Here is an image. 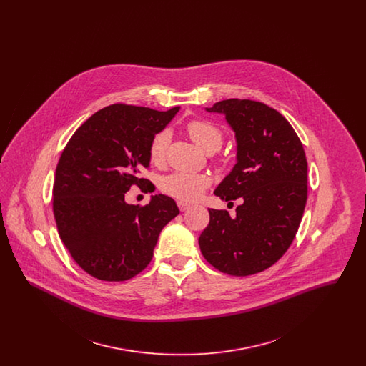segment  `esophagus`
Listing matches in <instances>:
<instances>
[{"instance_id": "1", "label": "esophagus", "mask_w": 366, "mask_h": 366, "mask_svg": "<svg viewBox=\"0 0 366 366\" xmlns=\"http://www.w3.org/2000/svg\"><path fill=\"white\" fill-rule=\"evenodd\" d=\"M177 204H178L179 211H187V209H191V204H188V203H185V202H178Z\"/></svg>"}]
</instances>
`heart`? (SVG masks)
Returning a JSON list of instances; mask_svg holds the SVG:
<instances>
[{"mask_svg": "<svg viewBox=\"0 0 366 366\" xmlns=\"http://www.w3.org/2000/svg\"><path fill=\"white\" fill-rule=\"evenodd\" d=\"M187 132L192 141L204 152L214 154L222 147L224 133L222 130L209 121H192L187 126ZM170 139V132L163 129L157 132L149 142V157L154 163H162L166 157L167 145ZM209 175L188 172H173L170 174L163 175L159 179V189L178 199L181 202H193L199 199L203 192L209 188Z\"/></svg>", "mask_w": 366, "mask_h": 366, "instance_id": "1", "label": "heart"}]
</instances>
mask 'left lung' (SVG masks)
<instances>
[{"label":"left lung","mask_w":366,"mask_h":366,"mask_svg":"<svg viewBox=\"0 0 366 366\" xmlns=\"http://www.w3.org/2000/svg\"><path fill=\"white\" fill-rule=\"evenodd\" d=\"M206 111L225 115L237 144V162L214 193L243 203L234 218L209 209L200 251L222 273L251 276L279 261L295 237L307 200L305 149L290 122L269 105L229 99Z\"/></svg>","instance_id":"left-lung-1"}]
</instances>
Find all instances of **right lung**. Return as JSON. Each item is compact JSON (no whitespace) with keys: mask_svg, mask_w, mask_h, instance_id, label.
<instances>
[{"mask_svg":"<svg viewBox=\"0 0 366 366\" xmlns=\"http://www.w3.org/2000/svg\"><path fill=\"white\" fill-rule=\"evenodd\" d=\"M179 107L157 111L112 104L93 114L71 137L56 167L53 214L61 242L86 273L124 281L154 257L162 229L179 214L174 200L151 196L144 206L127 204L124 193L149 181V142Z\"/></svg>","mask_w":366,"mask_h":366,"instance_id":"right-lung-1","label":"right lung"}]
</instances>
